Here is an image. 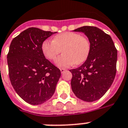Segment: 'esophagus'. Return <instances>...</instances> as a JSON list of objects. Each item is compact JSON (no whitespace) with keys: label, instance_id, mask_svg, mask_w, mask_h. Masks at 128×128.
Wrapping results in <instances>:
<instances>
[{"label":"esophagus","instance_id":"obj_1","mask_svg":"<svg viewBox=\"0 0 128 128\" xmlns=\"http://www.w3.org/2000/svg\"><path fill=\"white\" fill-rule=\"evenodd\" d=\"M66 71V69H64V68H61L60 69V72H61V73H64V72Z\"/></svg>","mask_w":128,"mask_h":128}]
</instances>
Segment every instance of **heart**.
I'll list each match as a JSON object with an SVG mask.
<instances>
[{"label": "heart", "mask_w": 128, "mask_h": 128, "mask_svg": "<svg viewBox=\"0 0 128 128\" xmlns=\"http://www.w3.org/2000/svg\"><path fill=\"white\" fill-rule=\"evenodd\" d=\"M41 48L44 56L51 60H55L62 50L64 54L56 63L59 67L65 68L85 62L91 50V44L87 37L80 34L65 32L56 35L52 40H44Z\"/></svg>", "instance_id": "heart-1"}]
</instances>
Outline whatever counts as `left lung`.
Listing matches in <instances>:
<instances>
[{
  "label": "left lung",
  "mask_w": 128,
  "mask_h": 128,
  "mask_svg": "<svg viewBox=\"0 0 128 128\" xmlns=\"http://www.w3.org/2000/svg\"><path fill=\"white\" fill-rule=\"evenodd\" d=\"M74 31L85 34L91 50L82 66L70 70L72 74V89L81 100L93 102L101 98L113 83L117 50L110 36L96 27L83 26Z\"/></svg>",
  "instance_id": "1"
}]
</instances>
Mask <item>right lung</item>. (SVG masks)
Listing matches in <instances>:
<instances>
[{"mask_svg": "<svg viewBox=\"0 0 128 128\" xmlns=\"http://www.w3.org/2000/svg\"><path fill=\"white\" fill-rule=\"evenodd\" d=\"M56 33L30 28L10 45L7 62L10 82L17 94L31 104H40L51 98L61 76L41 48L44 40Z\"/></svg>", "mask_w": 128, "mask_h": 128, "instance_id": "right-lung-1", "label": "right lung"}]
</instances>
